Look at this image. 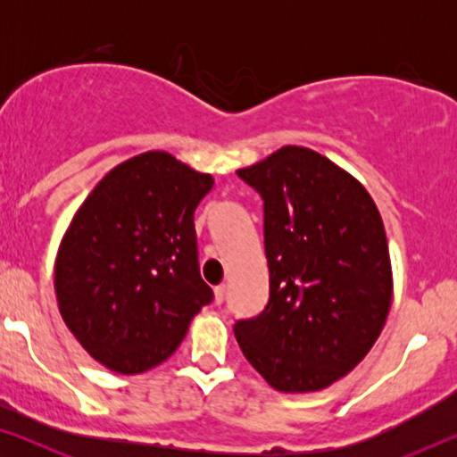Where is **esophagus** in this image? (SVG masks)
Wrapping results in <instances>:
<instances>
[{
  "label": "esophagus",
  "instance_id": "1",
  "mask_svg": "<svg viewBox=\"0 0 457 457\" xmlns=\"http://www.w3.org/2000/svg\"><path fill=\"white\" fill-rule=\"evenodd\" d=\"M224 297H227V285H218L214 289V299L216 303H222Z\"/></svg>",
  "mask_w": 457,
  "mask_h": 457
}]
</instances>
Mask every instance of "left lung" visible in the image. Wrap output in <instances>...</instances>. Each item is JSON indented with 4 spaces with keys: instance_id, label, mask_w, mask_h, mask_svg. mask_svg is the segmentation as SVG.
Returning <instances> with one entry per match:
<instances>
[{
    "instance_id": "8db88e82",
    "label": "left lung",
    "mask_w": 457,
    "mask_h": 457,
    "mask_svg": "<svg viewBox=\"0 0 457 457\" xmlns=\"http://www.w3.org/2000/svg\"><path fill=\"white\" fill-rule=\"evenodd\" d=\"M264 202L270 299L235 322L249 364L283 393L320 391L364 360L393 297L377 204L352 174L285 145L237 170Z\"/></svg>"
}]
</instances>
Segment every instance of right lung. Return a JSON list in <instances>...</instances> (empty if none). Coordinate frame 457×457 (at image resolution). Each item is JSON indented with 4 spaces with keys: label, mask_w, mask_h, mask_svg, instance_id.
Instances as JSON below:
<instances>
[{
    "label": "right lung",
    "mask_w": 457,
    "mask_h": 457,
    "mask_svg": "<svg viewBox=\"0 0 457 457\" xmlns=\"http://www.w3.org/2000/svg\"><path fill=\"white\" fill-rule=\"evenodd\" d=\"M212 185L174 155L147 152L105 174L74 214L55 258V295L99 364L118 374L162 364L214 299L193 224Z\"/></svg>",
    "instance_id": "add662e5"
}]
</instances>
